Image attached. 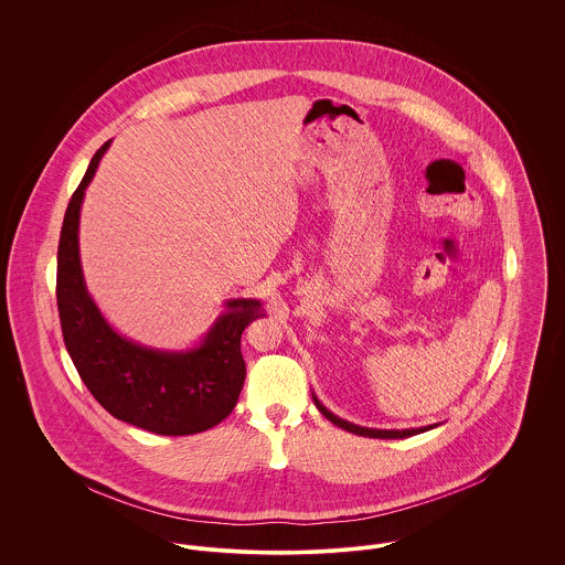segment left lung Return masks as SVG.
I'll list each match as a JSON object with an SVG mask.
<instances>
[{
	"label": "left lung",
	"mask_w": 565,
	"mask_h": 565,
	"mask_svg": "<svg viewBox=\"0 0 565 565\" xmlns=\"http://www.w3.org/2000/svg\"><path fill=\"white\" fill-rule=\"evenodd\" d=\"M313 403L316 406L320 408V413H322L323 417L328 419V422H332L334 426H339V428H343V430H348V433H354V435H361V437H376V439H404V437H411V435H419V433H426V430H430V428H437L439 424H430V426H419V428H403V430H398V428H367V426H359V424H352V422H348V419H341L339 415H334L332 411H328L322 403H320V398L313 394Z\"/></svg>",
	"instance_id": "obj_1"
}]
</instances>
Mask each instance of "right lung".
I'll return each instance as SVG.
<instances>
[{"label":"right lung","mask_w":565,"mask_h":565,"mask_svg":"<svg viewBox=\"0 0 565 565\" xmlns=\"http://www.w3.org/2000/svg\"><path fill=\"white\" fill-rule=\"evenodd\" d=\"M110 141L88 162L67 206L61 243L56 300L67 352L82 383L113 417L157 435H193L231 415L242 394V332L263 318L256 298H231L204 337L189 348H152L121 334L86 289L81 260V211Z\"/></svg>","instance_id":"add662e5"}]
</instances>
